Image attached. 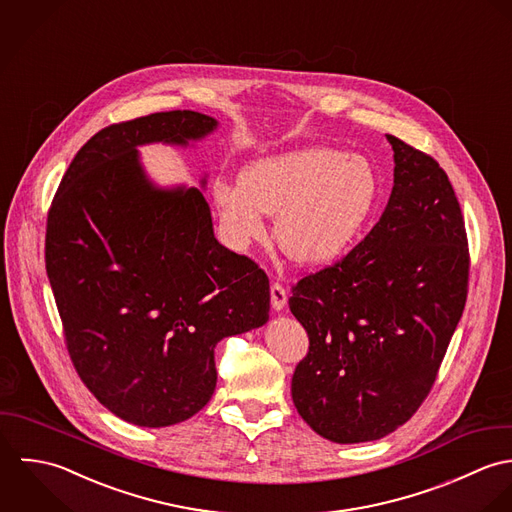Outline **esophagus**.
Masks as SVG:
<instances>
[{
    "instance_id": "obj_1",
    "label": "esophagus",
    "mask_w": 512,
    "mask_h": 512,
    "mask_svg": "<svg viewBox=\"0 0 512 512\" xmlns=\"http://www.w3.org/2000/svg\"><path fill=\"white\" fill-rule=\"evenodd\" d=\"M271 305L275 310H283L287 305V289L281 283L271 285Z\"/></svg>"
}]
</instances>
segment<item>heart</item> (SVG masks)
I'll list each match as a JSON object with an SVG mask.
<instances>
[{"mask_svg":"<svg viewBox=\"0 0 512 512\" xmlns=\"http://www.w3.org/2000/svg\"><path fill=\"white\" fill-rule=\"evenodd\" d=\"M380 196L374 166L336 148H307L249 164L239 186L215 190L221 221L237 245L259 237L263 213L277 215L281 251L299 265H324L346 253Z\"/></svg>","mask_w":512,"mask_h":512,"instance_id":"heart-1","label":"heart"}]
</instances>
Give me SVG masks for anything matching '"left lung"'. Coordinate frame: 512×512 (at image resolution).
<instances>
[{
  "label": "left lung",
  "mask_w": 512,
  "mask_h": 512,
  "mask_svg": "<svg viewBox=\"0 0 512 512\" xmlns=\"http://www.w3.org/2000/svg\"><path fill=\"white\" fill-rule=\"evenodd\" d=\"M394 188L372 231L340 261L293 285L291 312L307 356L291 384L295 408L334 443L380 439L433 388L469 287L461 205L429 154L386 134Z\"/></svg>",
  "instance_id": "8db88e82"
}]
</instances>
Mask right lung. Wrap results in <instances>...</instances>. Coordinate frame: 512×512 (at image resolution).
Masks as SVG:
<instances>
[{"instance_id": "right-lung-1", "label": "right lung", "mask_w": 512, "mask_h": 512, "mask_svg": "<svg viewBox=\"0 0 512 512\" xmlns=\"http://www.w3.org/2000/svg\"><path fill=\"white\" fill-rule=\"evenodd\" d=\"M217 122L154 112L99 130L47 213L45 267L71 362L120 419L166 427L209 402L215 344L269 320V279L213 235L198 188L158 190L136 146L188 144Z\"/></svg>"}]
</instances>
